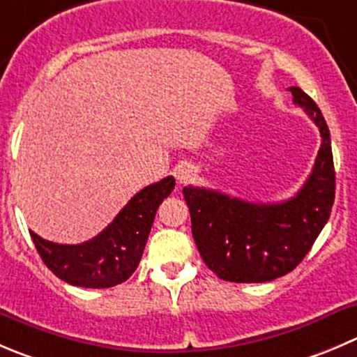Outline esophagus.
<instances>
[{
	"instance_id": "1",
	"label": "esophagus",
	"mask_w": 357,
	"mask_h": 357,
	"mask_svg": "<svg viewBox=\"0 0 357 357\" xmlns=\"http://www.w3.org/2000/svg\"><path fill=\"white\" fill-rule=\"evenodd\" d=\"M174 176H176V179H178V183L185 185V183H188L190 179L195 176V167H193L192 164L181 162V164L174 169Z\"/></svg>"
}]
</instances>
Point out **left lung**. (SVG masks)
Listing matches in <instances>:
<instances>
[{
	"label": "left lung",
	"instance_id": "1",
	"mask_svg": "<svg viewBox=\"0 0 357 357\" xmlns=\"http://www.w3.org/2000/svg\"><path fill=\"white\" fill-rule=\"evenodd\" d=\"M289 91L323 139L312 172L295 197L256 204L214 190L183 188L197 249L223 281L266 282L282 278L305 258L330 218L335 200L330 130L321 109L300 86Z\"/></svg>",
	"mask_w": 357,
	"mask_h": 357
}]
</instances>
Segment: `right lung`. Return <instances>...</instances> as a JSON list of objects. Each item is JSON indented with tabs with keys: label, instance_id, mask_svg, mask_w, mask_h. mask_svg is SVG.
<instances>
[{
	"label": "right lung",
	"instance_id": "add662e5",
	"mask_svg": "<svg viewBox=\"0 0 357 357\" xmlns=\"http://www.w3.org/2000/svg\"><path fill=\"white\" fill-rule=\"evenodd\" d=\"M174 185L167 176L143 188L101 234L83 244H55L29 231L38 255L68 284L92 289L122 284L139 265L158 206Z\"/></svg>",
	"mask_w": 357,
	"mask_h": 357
}]
</instances>
